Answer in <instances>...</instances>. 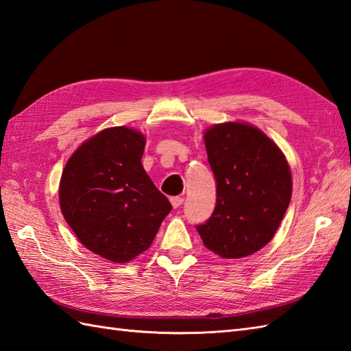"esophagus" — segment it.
<instances>
[{"label":"esophagus","instance_id":"obj_1","mask_svg":"<svg viewBox=\"0 0 351 351\" xmlns=\"http://www.w3.org/2000/svg\"><path fill=\"white\" fill-rule=\"evenodd\" d=\"M170 202H171V206H173V208H180L184 202V199L181 196H175V197L170 199Z\"/></svg>","mask_w":351,"mask_h":351}]
</instances>
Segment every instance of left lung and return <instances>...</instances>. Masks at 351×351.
<instances>
[{
    "instance_id": "1",
    "label": "left lung",
    "mask_w": 351,
    "mask_h": 351,
    "mask_svg": "<svg viewBox=\"0 0 351 351\" xmlns=\"http://www.w3.org/2000/svg\"><path fill=\"white\" fill-rule=\"evenodd\" d=\"M204 140L217 202L196 229L205 247L219 256H249L270 243L287 213L293 193L288 161L273 140L249 123H217Z\"/></svg>"
}]
</instances>
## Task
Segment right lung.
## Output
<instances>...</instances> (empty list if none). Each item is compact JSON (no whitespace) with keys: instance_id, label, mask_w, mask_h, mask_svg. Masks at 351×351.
<instances>
[{"instance_id":"obj_1","label":"right lung","mask_w":351,"mask_h":351,"mask_svg":"<svg viewBox=\"0 0 351 351\" xmlns=\"http://www.w3.org/2000/svg\"><path fill=\"white\" fill-rule=\"evenodd\" d=\"M141 132L114 126L86 140L63 169L60 208L80 243L111 263H128L152 244L169 199L141 166Z\"/></svg>"}]
</instances>
